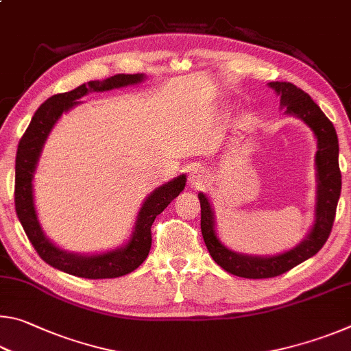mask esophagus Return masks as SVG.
<instances>
[{
    "instance_id": "34e87169",
    "label": "esophagus",
    "mask_w": 351,
    "mask_h": 351,
    "mask_svg": "<svg viewBox=\"0 0 351 351\" xmlns=\"http://www.w3.org/2000/svg\"><path fill=\"white\" fill-rule=\"evenodd\" d=\"M189 181L192 187H201L206 182V171L203 167H193L189 175Z\"/></svg>"
}]
</instances>
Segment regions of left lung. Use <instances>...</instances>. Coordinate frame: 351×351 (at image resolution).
I'll use <instances>...</instances> for the list:
<instances>
[{"label": "left lung", "instance_id": "8db88e82", "mask_svg": "<svg viewBox=\"0 0 351 351\" xmlns=\"http://www.w3.org/2000/svg\"><path fill=\"white\" fill-rule=\"evenodd\" d=\"M268 85L280 96V105L287 108L288 114L302 119L313 130L317 139L316 221L306 239L288 252L272 255V257L237 254L218 240L212 206L206 195L199 193L201 232H203L207 251L215 260V263L221 266L224 271L245 278L277 277L316 255L330 237L342 186L339 159H337L339 158V142H337L336 130L330 119L324 114L322 110L314 104V100L305 91H302L293 83L271 82Z\"/></svg>", "mask_w": 351, "mask_h": 351}]
</instances>
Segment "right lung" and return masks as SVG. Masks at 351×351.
<instances>
[{"label": "right lung", "mask_w": 351, "mask_h": 351, "mask_svg": "<svg viewBox=\"0 0 351 351\" xmlns=\"http://www.w3.org/2000/svg\"><path fill=\"white\" fill-rule=\"evenodd\" d=\"M144 74H116L104 82L94 80L83 83L75 90L56 94L40 105L31 123L20 139L15 159V210L25 229L29 241L47 265L68 274L85 278H114L130 274L144 263L152 247V224L159 213L180 195L186 187V175H180L167 184H162L142 204L132 239L123 247L114 251L80 255L66 252L46 239L40 228L34 206L32 180L34 171L45 142L52 127L63 112L79 105V99L88 93L110 91L114 88L134 85L144 80Z\"/></svg>", "instance_id": "right-lung-1"}]
</instances>
